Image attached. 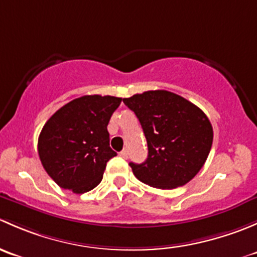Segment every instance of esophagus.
I'll list each match as a JSON object with an SVG mask.
<instances>
[{
	"mask_svg": "<svg viewBox=\"0 0 257 257\" xmlns=\"http://www.w3.org/2000/svg\"><path fill=\"white\" fill-rule=\"evenodd\" d=\"M119 155H120L121 158H124V159H126V158H128V150L123 149L120 153H119Z\"/></svg>",
	"mask_w": 257,
	"mask_h": 257,
	"instance_id": "1",
	"label": "esophagus"
}]
</instances>
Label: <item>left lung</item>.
Here are the masks:
<instances>
[{
	"label": "left lung",
	"instance_id": "left-lung-1",
	"mask_svg": "<svg viewBox=\"0 0 257 257\" xmlns=\"http://www.w3.org/2000/svg\"><path fill=\"white\" fill-rule=\"evenodd\" d=\"M123 102L136 113L148 143L147 160L129 163L137 179L158 189L189 183L211 149L214 133L205 113L168 90H148Z\"/></svg>",
	"mask_w": 257,
	"mask_h": 257
}]
</instances>
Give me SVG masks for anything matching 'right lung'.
<instances>
[{"label": "right lung", "instance_id": "1", "mask_svg": "<svg viewBox=\"0 0 257 257\" xmlns=\"http://www.w3.org/2000/svg\"><path fill=\"white\" fill-rule=\"evenodd\" d=\"M121 98L83 95L57 110L43 125L38 155L47 174L76 194L94 189L116 153L107 125Z\"/></svg>", "mask_w": 257, "mask_h": 257}]
</instances>
